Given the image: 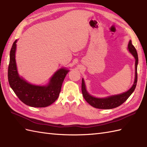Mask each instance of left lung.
Instances as JSON below:
<instances>
[{
	"mask_svg": "<svg viewBox=\"0 0 147 147\" xmlns=\"http://www.w3.org/2000/svg\"><path fill=\"white\" fill-rule=\"evenodd\" d=\"M128 50L131 53L132 55L135 58V82H134L133 85L132 86L128 91L121 93L119 95H112L109 96L107 98H96L94 96L90 95L89 93L87 92L86 90V87L84 82L83 79H82V94L85 100L90 105L93 106V107L101 109H111L115 108L123 104L126 100L129 97V96L132 94V93L135 90L136 83H137V79H138V74H137V65H138V54H137L136 50L135 47L132 44L131 40H130L128 43Z\"/></svg>",
	"mask_w": 147,
	"mask_h": 147,
	"instance_id": "8db88e82",
	"label": "left lung"
}]
</instances>
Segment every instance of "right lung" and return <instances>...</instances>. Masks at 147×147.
<instances>
[{
    "instance_id": "add662e5",
    "label": "right lung",
    "mask_w": 147,
    "mask_h": 147,
    "mask_svg": "<svg viewBox=\"0 0 147 147\" xmlns=\"http://www.w3.org/2000/svg\"><path fill=\"white\" fill-rule=\"evenodd\" d=\"M17 40L12 44L10 51L8 66V81L11 88L20 100L33 107H45L57 99L61 86L69 71L61 68L53 75L48 85L37 86L28 83L20 77L15 59Z\"/></svg>"
}]
</instances>
